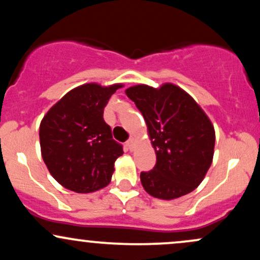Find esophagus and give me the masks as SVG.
<instances>
[{"label":"esophagus","mask_w":260,"mask_h":260,"mask_svg":"<svg viewBox=\"0 0 260 260\" xmlns=\"http://www.w3.org/2000/svg\"><path fill=\"white\" fill-rule=\"evenodd\" d=\"M133 144H134V139L132 138V137H131V138L127 140V147H128V149H129V150H132V149H133Z\"/></svg>","instance_id":"1"}]
</instances>
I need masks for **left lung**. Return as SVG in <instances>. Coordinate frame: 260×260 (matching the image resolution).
<instances>
[{
  "label": "left lung",
  "mask_w": 260,
  "mask_h": 260,
  "mask_svg": "<svg viewBox=\"0 0 260 260\" xmlns=\"http://www.w3.org/2000/svg\"><path fill=\"white\" fill-rule=\"evenodd\" d=\"M142 112L156 154L154 169L140 174L150 196L165 201L180 198L201 184L211 165L215 131L194 99L180 86L145 84L126 90Z\"/></svg>",
  "instance_id": "left-lung-1"
}]
</instances>
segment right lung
I'll return each instance as SVG.
<instances>
[{
    "label": "right lung",
    "mask_w": 260,
    "mask_h": 260,
    "mask_svg": "<svg viewBox=\"0 0 260 260\" xmlns=\"http://www.w3.org/2000/svg\"><path fill=\"white\" fill-rule=\"evenodd\" d=\"M122 84L88 83L74 88L56 103L40 123L45 165L61 186L77 193L106 187L113 166L123 154L104 121V109Z\"/></svg>",
    "instance_id": "1"
}]
</instances>
